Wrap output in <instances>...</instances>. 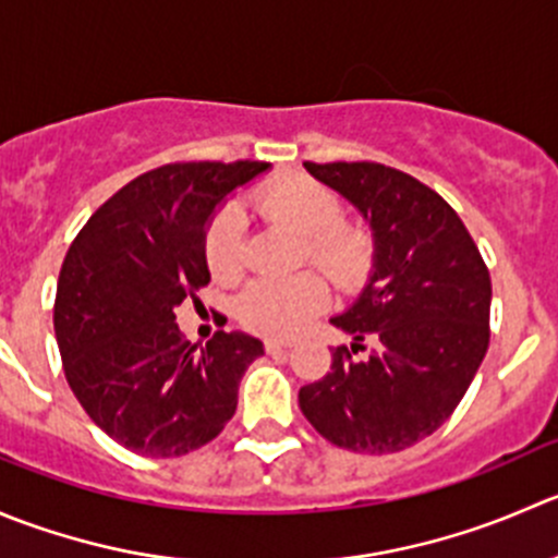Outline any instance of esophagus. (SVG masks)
<instances>
[{"instance_id": "1", "label": "esophagus", "mask_w": 558, "mask_h": 558, "mask_svg": "<svg viewBox=\"0 0 558 558\" xmlns=\"http://www.w3.org/2000/svg\"><path fill=\"white\" fill-rule=\"evenodd\" d=\"M292 347V341H287V339H266V352H281V350H290Z\"/></svg>"}]
</instances>
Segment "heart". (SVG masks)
<instances>
[{"label":"heart","instance_id":"1","mask_svg":"<svg viewBox=\"0 0 558 558\" xmlns=\"http://www.w3.org/2000/svg\"><path fill=\"white\" fill-rule=\"evenodd\" d=\"M255 208L271 222L284 225L303 239V257L339 290H357L374 268V235L363 225L341 219V201L333 190L308 175L271 181L255 195ZM208 271L233 281L244 271V219L233 206L211 219L203 241ZM328 301V284L319 274L252 281L239 298V319L255 333L292 336Z\"/></svg>","mask_w":558,"mask_h":558}]
</instances>
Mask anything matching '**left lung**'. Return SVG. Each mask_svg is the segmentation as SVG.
I'll return each mask as SVG.
<instances>
[{
    "label": "left lung",
    "mask_w": 558,
    "mask_h": 558,
    "mask_svg": "<svg viewBox=\"0 0 558 558\" xmlns=\"http://www.w3.org/2000/svg\"><path fill=\"white\" fill-rule=\"evenodd\" d=\"M352 203L374 235V271L330 317L357 362L336 347L330 372L298 404L336 448L385 456L432 437L464 399L488 350L490 277L459 214L410 173L379 162H303Z\"/></svg>",
    "instance_id": "obj_1"
}]
</instances>
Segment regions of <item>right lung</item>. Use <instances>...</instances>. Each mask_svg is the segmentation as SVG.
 I'll list each match as a JSON object with an SVG mask.
<instances>
[{"instance_id":"right-lung-1","label":"right lung","mask_w":558,"mask_h":558,"mask_svg":"<svg viewBox=\"0 0 558 558\" xmlns=\"http://www.w3.org/2000/svg\"><path fill=\"white\" fill-rule=\"evenodd\" d=\"M268 162H173L137 175L92 214L62 263L53 330L86 415L121 448L175 459L219 437L263 341L217 330L190 344L175 306L211 281L214 208Z\"/></svg>"}]
</instances>
